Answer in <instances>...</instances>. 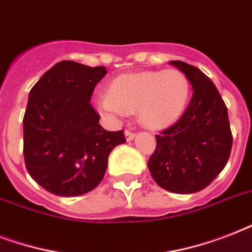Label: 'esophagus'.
Returning a JSON list of instances; mask_svg holds the SVG:
<instances>
[{
    "label": "esophagus",
    "mask_w": 252,
    "mask_h": 252,
    "mask_svg": "<svg viewBox=\"0 0 252 252\" xmlns=\"http://www.w3.org/2000/svg\"><path fill=\"white\" fill-rule=\"evenodd\" d=\"M126 137L128 141L133 140V138L136 137V132H133V130H130V129H126Z\"/></svg>",
    "instance_id": "1"
}]
</instances>
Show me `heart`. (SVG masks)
Returning <instances> with one entry per match:
<instances>
[{
	"label": "heart",
	"mask_w": 252,
	"mask_h": 252,
	"mask_svg": "<svg viewBox=\"0 0 252 252\" xmlns=\"http://www.w3.org/2000/svg\"><path fill=\"white\" fill-rule=\"evenodd\" d=\"M191 84L179 69L146 70L116 77L108 95L96 99L103 112L124 116L137 111L140 122L150 129L171 126L183 115Z\"/></svg>",
	"instance_id": "heart-1"
}]
</instances>
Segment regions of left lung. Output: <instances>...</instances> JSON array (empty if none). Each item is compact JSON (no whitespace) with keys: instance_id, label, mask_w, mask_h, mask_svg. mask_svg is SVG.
Returning <instances> with one entry per match:
<instances>
[{"instance_id":"obj_1","label":"left lung","mask_w":252,"mask_h":252,"mask_svg":"<svg viewBox=\"0 0 252 252\" xmlns=\"http://www.w3.org/2000/svg\"><path fill=\"white\" fill-rule=\"evenodd\" d=\"M170 64L187 76L193 94L179 120L156 134L148 167L159 187L193 193L208 187L226 166L233 134L226 104L209 77L183 61Z\"/></svg>"}]
</instances>
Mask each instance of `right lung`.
<instances>
[{
    "label": "right lung",
    "instance_id": "add662e5",
    "mask_svg": "<svg viewBox=\"0 0 252 252\" xmlns=\"http://www.w3.org/2000/svg\"><path fill=\"white\" fill-rule=\"evenodd\" d=\"M104 66L60 61L30 91L23 118V154L37 184L57 196H80L102 182L111 150L124 130L108 132L91 106Z\"/></svg>",
    "mask_w": 252,
    "mask_h": 252
}]
</instances>
